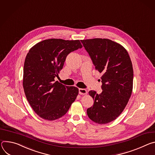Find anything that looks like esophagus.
<instances>
[{"label":"esophagus","mask_w":155,"mask_h":155,"mask_svg":"<svg viewBox=\"0 0 155 155\" xmlns=\"http://www.w3.org/2000/svg\"><path fill=\"white\" fill-rule=\"evenodd\" d=\"M79 93L81 95H85L87 94V91L84 89H79Z\"/></svg>","instance_id":"obj_1"}]
</instances>
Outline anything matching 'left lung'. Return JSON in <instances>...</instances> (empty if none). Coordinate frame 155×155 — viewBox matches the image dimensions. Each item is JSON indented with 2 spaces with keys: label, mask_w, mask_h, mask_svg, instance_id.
Wrapping results in <instances>:
<instances>
[{
  "label": "left lung",
  "mask_w": 155,
  "mask_h": 155,
  "mask_svg": "<svg viewBox=\"0 0 155 155\" xmlns=\"http://www.w3.org/2000/svg\"><path fill=\"white\" fill-rule=\"evenodd\" d=\"M81 41L95 70L102 74L101 93L89 92L94 103L87 110V115L96 123H110L123 112L132 94L134 71L131 60L127 50L111 40L95 38Z\"/></svg>",
  "instance_id": "left-lung-1"
}]
</instances>
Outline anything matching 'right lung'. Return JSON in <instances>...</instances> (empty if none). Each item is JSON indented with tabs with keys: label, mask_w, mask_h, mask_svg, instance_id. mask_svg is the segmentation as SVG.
<instances>
[{
	"label": "right lung",
	"mask_w": 155,
	"mask_h": 155,
	"mask_svg": "<svg viewBox=\"0 0 155 155\" xmlns=\"http://www.w3.org/2000/svg\"><path fill=\"white\" fill-rule=\"evenodd\" d=\"M82 47L79 40L50 39L29 50L24 63L23 89L31 107L42 119L53 121L62 117L76 100L78 89L55 81V78L67 55Z\"/></svg>",
	"instance_id": "obj_1"
}]
</instances>
